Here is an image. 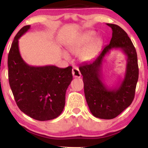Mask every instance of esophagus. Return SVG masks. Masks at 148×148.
<instances>
[{
	"mask_svg": "<svg viewBox=\"0 0 148 148\" xmlns=\"http://www.w3.org/2000/svg\"><path fill=\"white\" fill-rule=\"evenodd\" d=\"M72 73L74 77H80L82 76V74H81V73H80L79 69L76 68V67H74V68L72 69Z\"/></svg>",
	"mask_w": 148,
	"mask_h": 148,
	"instance_id": "34e87169",
	"label": "esophagus"
}]
</instances>
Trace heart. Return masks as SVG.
Listing matches in <instances>:
<instances>
[{"mask_svg":"<svg viewBox=\"0 0 148 148\" xmlns=\"http://www.w3.org/2000/svg\"><path fill=\"white\" fill-rule=\"evenodd\" d=\"M95 32L92 31L85 32L76 40L67 47L68 51L74 55H79L82 61H88L94 58L101 49L102 40L101 38H94ZM63 56L69 59L66 53H63Z\"/></svg>","mask_w":148,"mask_h":148,"instance_id":"b5f03b06","label":"heart"}]
</instances>
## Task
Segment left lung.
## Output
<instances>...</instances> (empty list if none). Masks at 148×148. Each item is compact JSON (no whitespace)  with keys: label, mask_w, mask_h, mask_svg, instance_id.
<instances>
[{"label":"left lung","mask_w":148,"mask_h":148,"mask_svg":"<svg viewBox=\"0 0 148 148\" xmlns=\"http://www.w3.org/2000/svg\"><path fill=\"white\" fill-rule=\"evenodd\" d=\"M106 25L112 29L110 44L97 58L82 64L79 70L83 76L85 97L90 112L98 118L111 119L121 114L133 101L138 79V65L136 49L126 32L117 25ZM114 49H121L126 55L127 65L121 84L110 89L102 82L101 65L104 57Z\"/></svg>","instance_id":"1"}]
</instances>
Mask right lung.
Returning a JSON list of instances; mask_svg holds the SVG:
<instances>
[{"label":"right lung","instance_id":"1","mask_svg":"<svg viewBox=\"0 0 148 148\" xmlns=\"http://www.w3.org/2000/svg\"><path fill=\"white\" fill-rule=\"evenodd\" d=\"M30 27L20 29L12 44L8 57L9 84L21 112L36 120L48 121L60 116L64 109L66 91L72 80V67L27 64L20 55L18 40Z\"/></svg>","mask_w":148,"mask_h":148}]
</instances>
